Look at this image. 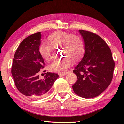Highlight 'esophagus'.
Returning <instances> with one entry per match:
<instances>
[{
	"instance_id": "1",
	"label": "esophagus",
	"mask_w": 124,
	"mask_h": 124,
	"mask_svg": "<svg viewBox=\"0 0 124 124\" xmlns=\"http://www.w3.org/2000/svg\"><path fill=\"white\" fill-rule=\"evenodd\" d=\"M67 74V73H60L59 74V76L61 77V76H65Z\"/></svg>"
}]
</instances>
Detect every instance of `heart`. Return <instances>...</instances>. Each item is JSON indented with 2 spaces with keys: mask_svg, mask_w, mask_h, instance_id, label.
<instances>
[{
  "mask_svg": "<svg viewBox=\"0 0 124 124\" xmlns=\"http://www.w3.org/2000/svg\"><path fill=\"white\" fill-rule=\"evenodd\" d=\"M49 43H42L39 47V54L45 60L50 61L51 58L54 47H61L63 57L50 64L48 68L50 72L63 73L72 66V60L76 61L83 56L85 45L80 35L70 34L63 31H57L52 33L48 38Z\"/></svg>",
  "mask_w": 124,
  "mask_h": 124,
  "instance_id": "obj_1",
  "label": "heart"
}]
</instances>
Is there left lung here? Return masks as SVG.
<instances>
[{
  "label": "left lung",
  "instance_id": "left-lung-1",
  "mask_svg": "<svg viewBox=\"0 0 124 124\" xmlns=\"http://www.w3.org/2000/svg\"><path fill=\"white\" fill-rule=\"evenodd\" d=\"M79 31L84 41L85 54L73 71L77 80L72 87L77 95L91 98L110 85L115 63L109 47L99 35L82 29Z\"/></svg>",
  "mask_w": 124,
  "mask_h": 124
}]
</instances>
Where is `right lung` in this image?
<instances>
[{"mask_svg":"<svg viewBox=\"0 0 124 124\" xmlns=\"http://www.w3.org/2000/svg\"><path fill=\"white\" fill-rule=\"evenodd\" d=\"M41 37L40 32L27 37L14 54L11 73L15 84L18 91L27 97L44 95L59 77L56 73L47 72L44 79H39V73L45 66L39 51Z\"/></svg>","mask_w":124,"mask_h":124,"instance_id":"add662e5","label":"right lung"}]
</instances>
